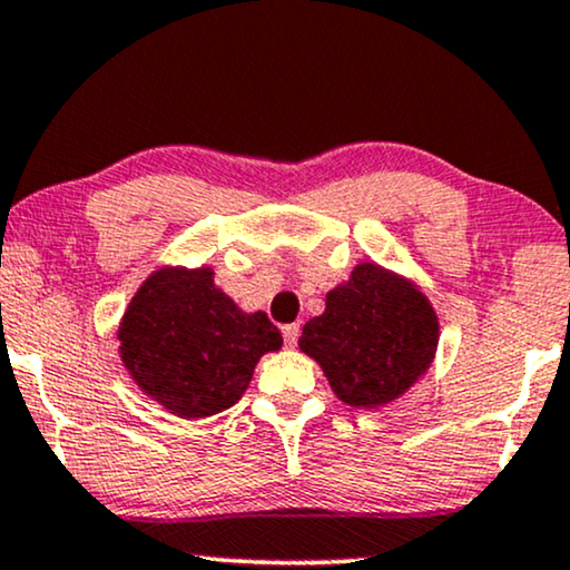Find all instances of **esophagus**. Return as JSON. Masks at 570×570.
Returning <instances> with one entry per match:
<instances>
[{
	"mask_svg": "<svg viewBox=\"0 0 570 570\" xmlns=\"http://www.w3.org/2000/svg\"><path fill=\"white\" fill-rule=\"evenodd\" d=\"M298 335H301V324H285L283 327V337L287 348H295L298 345Z\"/></svg>",
	"mask_w": 570,
	"mask_h": 570,
	"instance_id": "34e87169",
	"label": "esophagus"
}]
</instances>
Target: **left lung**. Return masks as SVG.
I'll return each mask as SVG.
<instances>
[{
	"label": "left lung",
	"instance_id": "obj_1",
	"mask_svg": "<svg viewBox=\"0 0 570 570\" xmlns=\"http://www.w3.org/2000/svg\"><path fill=\"white\" fill-rule=\"evenodd\" d=\"M298 345L320 361L340 401L376 409L432 364L438 316L405 279L358 264L348 283L327 293V308L306 322Z\"/></svg>",
	"mask_w": 570,
	"mask_h": 570
}]
</instances>
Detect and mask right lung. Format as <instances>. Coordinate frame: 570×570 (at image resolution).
I'll return each instance as SVG.
<instances>
[{"instance_id":"right-lung-1","label":"right lung","mask_w":570,"mask_h":570,"mask_svg":"<svg viewBox=\"0 0 570 570\" xmlns=\"http://www.w3.org/2000/svg\"><path fill=\"white\" fill-rule=\"evenodd\" d=\"M120 353L144 393L183 419L230 409L256 361L283 345L264 312L243 314L214 287L212 269H161L130 301Z\"/></svg>"}]
</instances>
